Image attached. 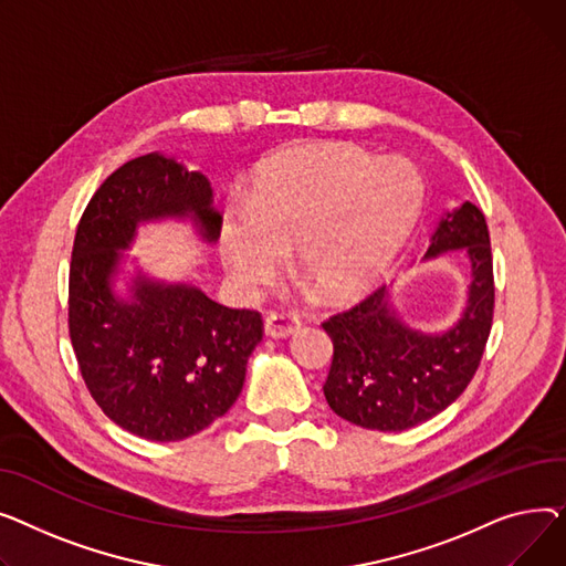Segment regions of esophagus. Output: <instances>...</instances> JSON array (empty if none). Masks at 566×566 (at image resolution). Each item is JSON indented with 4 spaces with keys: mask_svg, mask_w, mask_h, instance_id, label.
I'll use <instances>...</instances> for the list:
<instances>
[{
    "mask_svg": "<svg viewBox=\"0 0 566 566\" xmlns=\"http://www.w3.org/2000/svg\"><path fill=\"white\" fill-rule=\"evenodd\" d=\"M298 326H302V319H298L296 313H290V311L264 315V334L272 338H287L296 334Z\"/></svg>",
    "mask_w": 566,
    "mask_h": 566,
    "instance_id": "esophagus-1",
    "label": "esophagus"
}]
</instances>
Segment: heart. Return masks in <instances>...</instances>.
<instances>
[{"label":"heart","mask_w":566,"mask_h":566,"mask_svg":"<svg viewBox=\"0 0 566 566\" xmlns=\"http://www.w3.org/2000/svg\"><path fill=\"white\" fill-rule=\"evenodd\" d=\"M418 210V182L402 164L347 144H304L274 157L249 203L223 212L219 247L247 292L268 283L294 244L296 262L328 296L368 287L400 247Z\"/></svg>","instance_id":"heart-1"}]
</instances>
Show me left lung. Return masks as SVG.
I'll return each mask as SVG.
<instances>
[{
  "mask_svg": "<svg viewBox=\"0 0 566 566\" xmlns=\"http://www.w3.org/2000/svg\"><path fill=\"white\" fill-rule=\"evenodd\" d=\"M448 251L467 253L471 285L467 308L441 334L407 326L386 285L322 322L334 343L324 397L340 418L402 431L448 409L471 384L491 334L495 287L486 219L469 201L441 217L424 260Z\"/></svg>",
  "mask_w": 566,
  "mask_h": 566,
  "instance_id": "1",
  "label": "left lung"
}]
</instances>
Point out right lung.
Here are the masks:
<instances>
[{"mask_svg":"<svg viewBox=\"0 0 566 566\" xmlns=\"http://www.w3.org/2000/svg\"><path fill=\"white\" fill-rule=\"evenodd\" d=\"M161 219H191L206 242H217L221 214L210 180L150 153L99 185L75 232L69 328L97 407L132 434L169 443L198 434L235 405L262 317L144 272L132 279L129 298L118 296L120 251L139 223Z\"/></svg>","mask_w":566,"mask_h":566,"instance_id":"1","label":"right lung"}]
</instances>
